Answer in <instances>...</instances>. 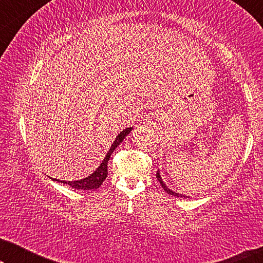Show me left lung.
<instances>
[{
  "label": "left lung",
  "mask_w": 263,
  "mask_h": 263,
  "mask_svg": "<svg viewBox=\"0 0 263 263\" xmlns=\"http://www.w3.org/2000/svg\"><path fill=\"white\" fill-rule=\"evenodd\" d=\"M157 178H158V181H159V183H160V184H161V186H163V189H164L165 192H166L167 194H170V195H174V196H177V197H186V196H184V195H182V194L175 193V192H172V190L168 189L167 186L165 185V183L163 182V179H161V177H160V174H159V171L157 172Z\"/></svg>",
  "instance_id": "left-lung-1"
}]
</instances>
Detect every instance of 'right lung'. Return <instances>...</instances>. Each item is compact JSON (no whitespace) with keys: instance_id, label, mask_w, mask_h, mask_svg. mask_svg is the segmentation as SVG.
Masks as SVG:
<instances>
[{"instance_id":"right-lung-1","label":"right lung","mask_w":263,"mask_h":263,"mask_svg":"<svg viewBox=\"0 0 263 263\" xmlns=\"http://www.w3.org/2000/svg\"><path fill=\"white\" fill-rule=\"evenodd\" d=\"M133 128H127L124 129L123 132H121L115 140L112 145H111V148L107 152L106 157L104 158L103 163L100 164V166L97 168V170L93 172L92 175H89L88 177H86L84 179H80V181H74V182H66V181H59V179H53V181L61 182V183H66V184L70 185L71 188L79 189V190H91V189H97L102 185V183L104 182V179L107 177V161L110 159V156L112 154V152L115 149L117 148V146L123 141L125 136H127L129 133H130Z\"/></svg>"}]
</instances>
